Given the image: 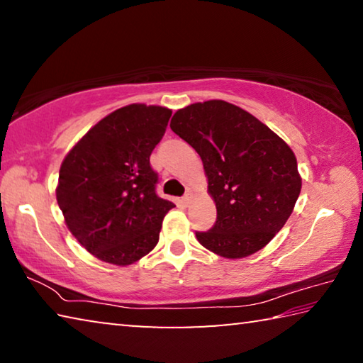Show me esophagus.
I'll return each mask as SVG.
<instances>
[{
	"instance_id": "esophagus-1",
	"label": "esophagus",
	"mask_w": 363,
	"mask_h": 363,
	"mask_svg": "<svg viewBox=\"0 0 363 363\" xmlns=\"http://www.w3.org/2000/svg\"><path fill=\"white\" fill-rule=\"evenodd\" d=\"M192 199H194V196H192V194H190V192H187L186 195H184V196H182V203H184V205H186V206H189L190 203H192Z\"/></svg>"
}]
</instances>
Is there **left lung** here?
<instances>
[{
	"label": "left lung",
	"mask_w": 363,
	"mask_h": 363,
	"mask_svg": "<svg viewBox=\"0 0 363 363\" xmlns=\"http://www.w3.org/2000/svg\"><path fill=\"white\" fill-rule=\"evenodd\" d=\"M169 126L200 155L216 203V224L196 240L227 259L266 247L301 192L290 145L247 110L218 99L179 108Z\"/></svg>",
	"instance_id": "8db88e82"
}]
</instances>
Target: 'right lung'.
<instances>
[{"label": "right lung", "mask_w": 363, "mask_h": 363, "mask_svg": "<svg viewBox=\"0 0 363 363\" xmlns=\"http://www.w3.org/2000/svg\"><path fill=\"white\" fill-rule=\"evenodd\" d=\"M171 110L130 104L96 123L67 153L56 199L79 245L104 262L130 266L155 248L174 203L155 192L150 153Z\"/></svg>", "instance_id": "obj_1"}]
</instances>
